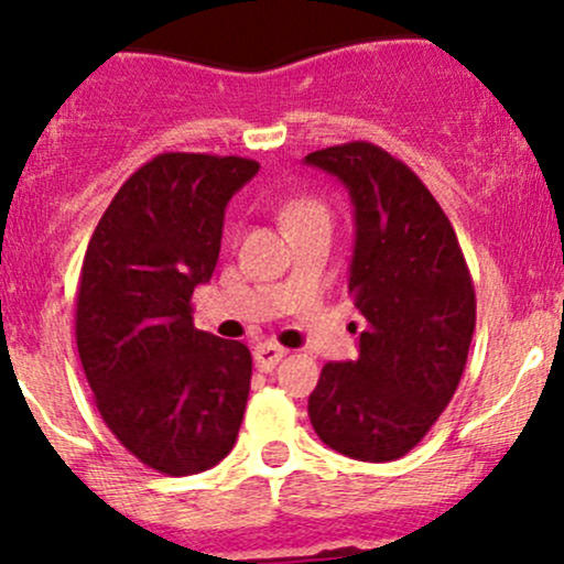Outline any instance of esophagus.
I'll return each mask as SVG.
<instances>
[{
	"label": "esophagus",
	"instance_id": "1",
	"mask_svg": "<svg viewBox=\"0 0 564 564\" xmlns=\"http://www.w3.org/2000/svg\"><path fill=\"white\" fill-rule=\"evenodd\" d=\"M286 352H289L286 348H281V345H275V343H259L257 348H253V364H257L262 372H270V369L275 367V364L286 356Z\"/></svg>",
	"mask_w": 564,
	"mask_h": 564
}]
</instances>
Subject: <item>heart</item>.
Wrapping results in <instances>:
<instances>
[{
  "label": "heart",
  "instance_id": "b5f03b06",
  "mask_svg": "<svg viewBox=\"0 0 564 564\" xmlns=\"http://www.w3.org/2000/svg\"><path fill=\"white\" fill-rule=\"evenodd\" d=\"M313 214H326L324 206H321L315 197L300 195V197H294V200H289L286 212H283V219H286V225H292V221L305 219V216H313Z\"/></svg>",
  "mask_w": 564,
  "mask_h": 564
}]
</instances>
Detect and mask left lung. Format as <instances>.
Here are the masks:
<instances>
[{"label": "left lung", "instance_id": "obj_1", "mask_svg": "<svg viewBox=\"0 0 564 564\" xmlns=\"http://www.w3.org/2000/svg\"><path fill=\"white\" fill-rule=\"evenodd\" d=\"M348 189L356 219L348 289L367 326L356 361L326 364L307 401L321 442L356 460L406 455L457 391L476 294L447 214L417 173L369 141L305 158Z\"/></svg>", "mask_w": 564, "mask_h": 564}]
</instances>
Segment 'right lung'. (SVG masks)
<instances>
[{"mask_svg":"<svg viewBox=\"0 0 564 564\" xmlns=\"http://www.w3.org/2000/svg\"><path fill=\"white\" fill-rule=\"evenodd\" d=\"M259 163L163 152L122 184L85 251L77 350L104 423L144 466L200 474L232 449L251 388L243 343L195 329L225 208Z\"/></svg>","mask_w":564,"mask_h":564,"instance_id":"right-lung-1","label":"right lung"}]
</instances>
